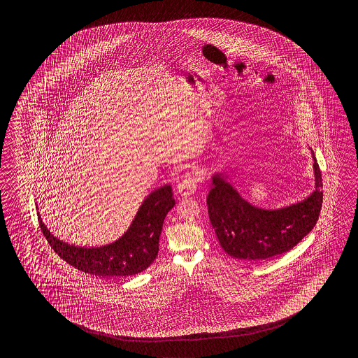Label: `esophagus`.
<instances>
[{"mask_svg": "<svg viewBox=\"0 0 358 358\" xmlns=\"http://www.w3.org/2000/svg\"><path fill=\"white\" fill-rule=\"evenodd\" d=\"M199 180H201V176L198 174L197 171L192 173V174H187L180 182L176 184V193L184 198L189 197L197 189V184Z\"/></svg>", "mask_w": 358, "mask_h": 358, "instance_id": "esophagus-1", "label": "esophagus"}]
</instances>
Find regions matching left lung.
<instances>
[{
	"mask_svg": "<svg viewBox=\"0 0 358 358\" xmlns=\"http://www.w3.org/2000/svg\"><path fill=\"white\" fill-rule=\"evenodd\" d=\"M315 189L296 203L262 208L242 197L225 170L211 176L208 216L221 248L233 259L261 261L290 251L311 231L322 206V178L312 152Z\"/></svg>",
	"mask_w": 358,
	"mask_h": 358,
	"instance_id": "8db88e82",
	"label": "left lung"
}]
</instances>
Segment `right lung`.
Returning a JSON list of instances; mask_svg holds the SVG:
<instances>
[{"label": "right lung", "instance_id": "add662e5", "mask_svg": "<svg viewBox=\"0 0 358 358\" xmlns=\"http://www.w3.org/2000/svg\"><path fill=\"white\" fill-rule=\"evenodd\" d=\"M174 205L170 184L152 190L139 206L128 230L113 243L99 247H79L62 242L47 229L39 213L37 215L47 242L69 265L85 274L122 278L142 273L155 261L162 224Z\"/></svg>", "mask_w": 358, "mask_h": 358}]
</instances>
